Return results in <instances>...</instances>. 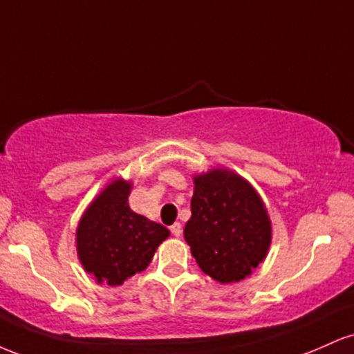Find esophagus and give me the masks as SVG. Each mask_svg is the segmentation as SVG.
Segmentation results:
<instances>
[{"mask_svg": "<svg viewBox=\"0 0 354 354\" xmlns=\"http://www.w3.org/2000/svg\"><path fill=\"white\" fill-rule=\"evenodd\" d=\"M169 231H171V233H173V236L180 238L181 233H183V228H181L180 223H174V225L169 226Z\"/></svg>", "mask_w": 354, "mask_h": 354, "instance_id": "1", "label": "esophagus"}]
</instances>
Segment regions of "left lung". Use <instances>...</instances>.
<instances>
[{"mask_svg": "<svg viewBox=\"0 0 354 354\" xmlns=\"http://www.w3.org/2000/svg\"><path fill=\"white\" fill-rule=\"evenodd\" d=\"M185 239L206 274L236 283L265 259L271 223L250 183L233 171L213 169L194 178Z\"/></svg>", "mask_w": 354, "mask_h": 354, "instance_id": "1", "label": "left lung"}]
</instances>
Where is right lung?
<instances>
[{"mask_svg": "<svg viewBox=\"0 0 354 354\" xmlns=\"http://www.w3.org/2000/svg\"><path fill=\"white\" fill-rule=\"evenodd\" d=\"M131 185L116 180L91 203L76 231L80 261L98 283L123 284L151 263L156 248L169 236L163 225L129 208Z\"/></svg>", "mask_w": 354, "mask_h": 354, "instance_id": "add662e5", "label": "right lung"}]
</instances>
